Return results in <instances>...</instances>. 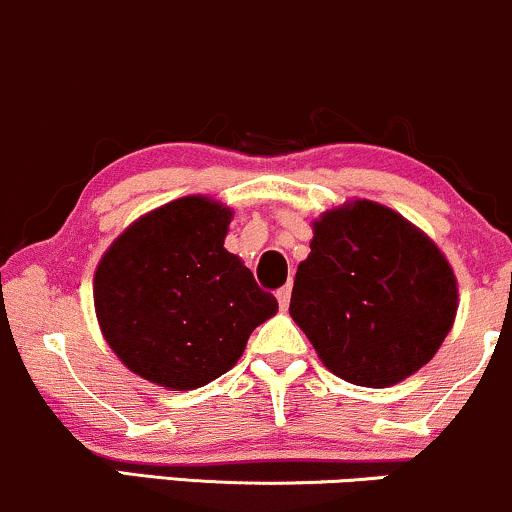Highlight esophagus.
Returning a JSON list of instances; mask_svg holds the SVG:
<instances>
[{"mask_svg":"<svg viewBox=\"0 0 512 512\" xmlns=\"http://www.w3.org/2000/svg\"><path fill=\"white\" fill-rule=\"evenodd\" d=\"M276 301H279L281 308H289V301H291V284L281 286V289L276 291Z\"/></svg>","mask_w":512,"mask_h":512,"instance_id":"1","label":"esophagus"}]
</instances>
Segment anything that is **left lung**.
<instances>
[{
    "mask_svg": "<svg viewBox=\"0 0 512 512\" xmlns=\"http://www.w3.org/2000/svg\"><path fill=\"white\" fill-rule=\"evenodd\" d=\"M289 313L346 383L390 387L424 368L457 313V279L424 231L368 199L313 223Z\"/></svg>",
    "mask_w": 512,
    "mask_h": 512,
    "instance_id": "obj_1",
    "label": "left lung"
}]
</instances>
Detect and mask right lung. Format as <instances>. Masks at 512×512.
<instances>
[{
	"label": "right lung",
	"instance_id": "obj_1",
	"mask_svg": "<svg viewBox=\"0 0 512 512\" xmlns=\"http://www.w3.org/2000/svg\"><path fill=\"white\" fill-rule=\"evenodd\" d=\"M231 219L216 199L180 197L125 228L98 262L93 303L105 342L149 383H211L279 308L223 248Z\"/></svg>",
	"mask_w": 512,
	"mask_h": 512
}]
</instances>
